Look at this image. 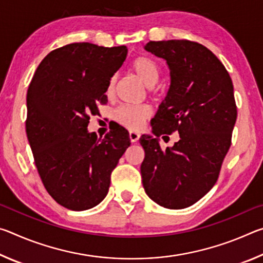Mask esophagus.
<instances>
[{"mask_svg":"<svg viewBox=\"0 0 263 263\" xmlns=\"http://www.w3.org/2000/svg\"><path fill=\"white\" fill-rule=\"evenodd\" d=\"M128 136H130L131 142H133V144H135V142H137L138 140H139V138H140L139 133H138V132H133V131H131L130 133H128Z\"/></svg>","mask_w":263,"mask_h":263,"instance_id":"obj_1","label":"esophagus"}]
</instances>
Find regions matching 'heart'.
Segmentation results:
<instances>
[{"label":"heart","instance_id":"b5f03b06","mask_svg":"<svg viewBox=\"0 0 263 263\" xmlns=\"http://www.w3.org/2000/svg\"><path fill=\"white\" fill-rule=\"evenodd\" d=\"M131 70L146 87L152 88L158 82L160 70L155 61L147 57H139L132 61ZM116 79L111 78L106 86V95L111 96L115 90ZM152 110L148 105H123L114 112V119L128 130H140L151 117Z\"/></svg>","mask_w":263,"mask_h":263}]
</instances>
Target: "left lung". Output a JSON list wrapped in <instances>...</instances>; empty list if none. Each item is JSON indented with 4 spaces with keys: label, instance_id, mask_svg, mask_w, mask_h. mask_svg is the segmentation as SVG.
<instances>
[{
    "label": "left lung",
    "instance_id": "1",
    "mask_svg": "<svg viewBox=\"0 0 263 263\" xmlns=\"http://www.w3.org/2000/svg\"><path fill=\"white\" fill-rule=\"evenodd\" d=\"M144 48L166 61L171 86L151 121L153 136L142 135L139 140L145 149L142 185L159 205L184 209L215 185L231 146L237 121L232 80L219 59L198 43L172 39L149 42ZM175 130L179 141L162 151L159 136Z\"/></svg>",
    "mask_w": 263,
    "mask_h": 263
}]
</instances>
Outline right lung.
<instances>
[{
  "mask_svg": "<svg viewBox=\"0 0 263 263\" xmlns=\"http://www.w3.org/2000/svg\"><path fill=\"white\" fill-rule=\"evenodd\" d=\"M126 54V46L68 44L44 58L30 83L26 135L35 166L47 193L69 210L103 201L111 172L131 144L122 126L103 139L88 131Z\"/></svg>",
  "mask_w": 263,
  "mask_h": 263,
  "instance_id": "obj_1",
  "label": "right lung"
}]
</instances>
